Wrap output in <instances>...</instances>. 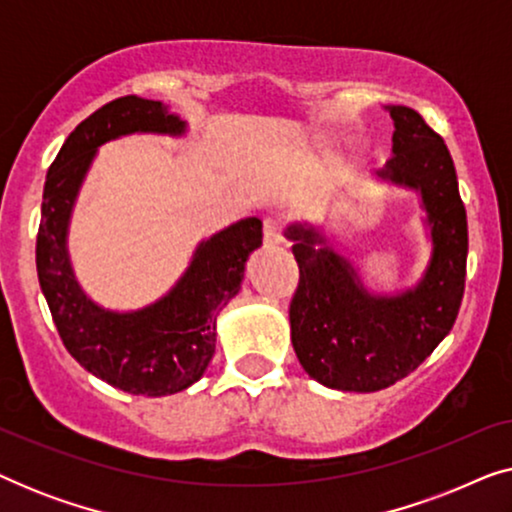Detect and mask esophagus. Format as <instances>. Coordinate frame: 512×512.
Listing matches in <instances>:
<instances>
[{
	"label": "esophagus",
	"mask_w": 512,
	"mask_h": 512,
	"mask_svg": "<svg viewBox=\"0 0 512 512\" xmlns=\"http://www.w3.org/2000/svg\"><path fill=\"white\" fill-rule=\"evenodd\" d=\"M282 221L279 219H265L263 221V244L265 247H277L282 244Z\"/></svg>",
	"instance_id": "esophagus-1"
}]
</instances>
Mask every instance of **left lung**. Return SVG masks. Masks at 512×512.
Listing matches in <instances>:
<instances>
[{"label":"left lung","instance_id":"left-lung-1","mask_svg":"<svg viewBox=\"0 0 512 512\" xmlns=\"http://www.w3.org/2000/svg\"><path fill=\"white\" fill-rule=\"evenodd\" d=\"M384 111L394 137L375 184L417 193L429 240L422 277L396 291H375L352 258L335 249L333 223L298 221L286 233L300 268L289 312L300 366L328 389L359 394L403 380L443 342L466 279V209L450 151L415 109L389 104Z\"/></svg>","mask_w":512,"mask_h":512}]
</instances>
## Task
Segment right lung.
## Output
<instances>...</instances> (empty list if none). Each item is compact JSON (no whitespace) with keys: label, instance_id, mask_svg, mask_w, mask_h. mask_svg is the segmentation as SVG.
Here are the masks:
<instances>
[{"label":"right lung","instance_id":"right-lung-1","mask_svg":"<svg viewBox=\"0 0 512 512\" xmlns=\"http://www.w3.org/2000/svg\"><path fill=\"white\" fill-rule=\"evenodd\" d=\"M188 123L158 100L125 95L76 125L46 174L37 235L41 293L67 352L88 373L135 396H170L205 375L216 347V319L237 296L249 256L263 244L256 216L195 244L170 291L137 307L111 310L76 277L69 226L81 186L102 144L128 135L186 137Z\"/></svg>","mask_w":512,"mask_h":512}]
</instances>
